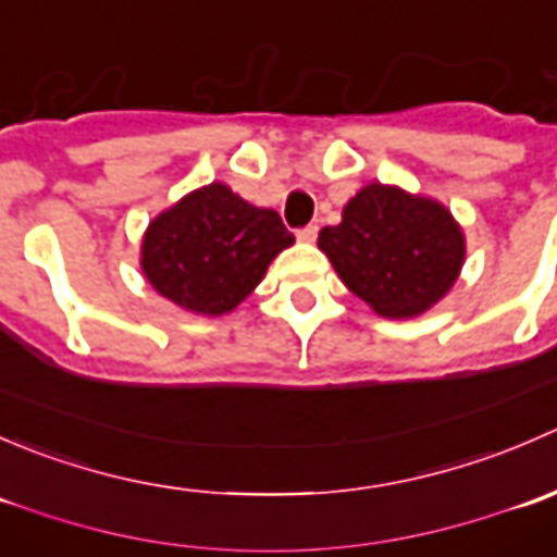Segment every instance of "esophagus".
Returning a JSON list of instances; mask_svg holds the SVG:
<instances>
[{"mask_svg": "<svg viewBox=\"0 0 557 557\" xmlns=\"http://www.w3.org/2000/svg\"><path fill=\"white\" fill-rule=\"evenodd\" d=\"M296 237H299V243H314V237H318V226H305V228H299V232H296Z\"/></svg>", "mask_w": 557, "mask_h": 557, "instance_id": "34e87169", "label": "esophagus"}]
</instances>
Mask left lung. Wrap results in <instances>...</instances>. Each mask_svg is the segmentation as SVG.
I'll return each mask as SVG.
<instances>
[{
	"label": "left lung",
	"mask_w": 557,
	"mask_h": 557,
	"mask_svg": "<svg viewBox=\"0 0 557 557\" xmlns=\"http://www.w3.org/2000/svg\"><path fill=\"white\" fill-rule=\"evenodd\" d=\"M318 247L342 283L383 318H414L458 280L466 239L445 205L369 183L325 226Z\"/></svg>",
	"instance_id": "8db88e82"
}]
</instances>
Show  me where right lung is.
Here are the masks:
<instances>
[{
  "label": "right lung",
  "instance_id": "1",
  "mask_svg": "<svg viewBox=\"0 0 557 557\" xmlns=\"http://www.w3.org/2000/svg\"><path fill=\"white\" fill-rule=\"evenodd\" d=\"M290 245L294 234L277 212L210 183L150 221L139 263L164 299L215 318L245 301L274 256Z\"/></svg>",
  "mask_w": 557,
  "mask_h": 557
}]
</instances>
